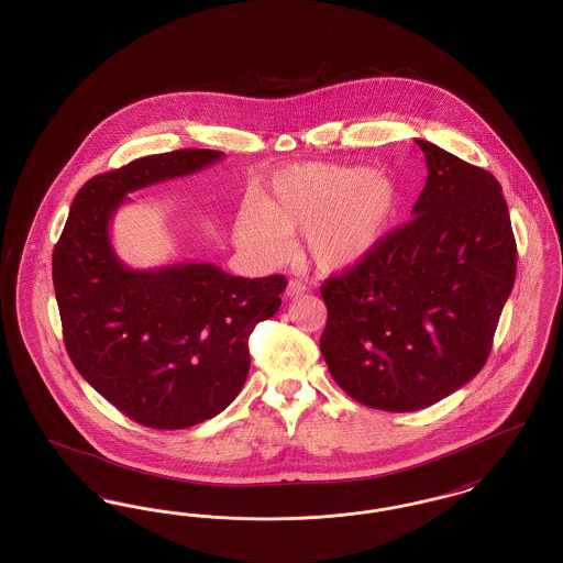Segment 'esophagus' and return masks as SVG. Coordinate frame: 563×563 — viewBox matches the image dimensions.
Wrapping results in <instances>:
<instances>
[{
	"label": "esophagus",
	"instance_id": "1",
	"mask_svg": "<svg viewBox=\"0 0 563 563\" xmlns=\"http://www.w3.org/2000/svg\"><path fill=\"white\" fill-rule=\"evenodd\" d=\"M287 297H299V295L306 294V285L303 283H299V280H291L289 285H287Z\"/></svg>",
	"mask_w": 563,
	"mask_h": 563
}]
</instances>
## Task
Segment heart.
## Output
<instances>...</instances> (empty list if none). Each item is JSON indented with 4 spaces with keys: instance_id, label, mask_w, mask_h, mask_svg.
I'll list each match as a JSON object with an SVG mask.
<instances>
[{
    "instance_id": "heart-1",
    "label": "heart",
    "mask_w": 563,
    "mask_h": 563,
    "mask_svg": "<svg viewBox=\"0 0 563 563\" xmlns=\"http://www.w3.org/2000/svg\"><path fill=\"white\" fill-rule=\"evenodd\" d=\"M399 209L390 175L365 166L299 164L278 170L269 194L236 217L234 239L264 262L289 255V232L301 230L303 253L322 272L367 260L388 236Z\"/></svg>"
}]
</instances>
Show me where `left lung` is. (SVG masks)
<instances>
[{
  "instance_id": "left-lung-1",
  "label": "left lung",
  "mask_w": 563,
  "mask_h": 563,
  "mask_svg": "<svg viewBox=\"0 0 563 563\" xmlns=\"http://www.w3.org/2000/svg\"><path fill=\"white\" fill-rule=\"evenodd\" d=\"M416 143L429 177L413 219L321 287L329 372L354 401L384 411L424 409L482 372L517 269L496 177Z\"/></svg>"
}]
</instances>
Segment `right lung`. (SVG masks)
<instances>
[{
    "label": "right lung",
    "instance_id": "obj_1",
    "mask_svg": "<svg viewBox=\"0 0 563 563\" xmlns=\"http://www.w3.org/2000/svg\"><path fill=\"white\" fill-rule=\"evenodd\" d=\"M214 150L145 156L92 177L74 198L53 253L63 340L81 377L131 420L179 430L221 413L249 375V335L280 308L287 280L214 264L129 268L111 244L126 194L200 173Z\"/></svg>",
    "mask_w": 563,
    "mask_h": 563
}]
</instances>
